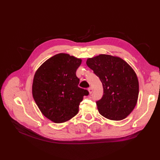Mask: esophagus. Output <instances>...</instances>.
Here are the masks:
<instances>
[{
    "instance_id": "obj_1",
    "label": "esophagus",
    "mask_w": 160,
    "mask_h": 160,
    "mask_svg": "<svg viewBox=\"0 0 160 160\" xmlns=\"http://www.w3.org/2000/svg\"><path fill=\"white\" fill-rule=\"evenodd\" d=\"M88 91H89V93L91 94L92 93H93V88H92L91 87V88H89L88 89Z\"/></svg>"
}]
</instances>
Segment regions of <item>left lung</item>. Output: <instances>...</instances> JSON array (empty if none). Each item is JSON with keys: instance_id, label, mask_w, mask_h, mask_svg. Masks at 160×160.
Segmentation results:
<instances>
[{"instance_id": "1", "label": "left lung", "mask_w": 160, "mask_h": 160, "mask_svg": "<svg viewBox=\"0 0 160 160\" xmlns=\"http://www.w3.org/2000/svg\"><path fill=\"white\" fill-rule=\"evenodd\" d=\"M86 63L103 85V95L96 101L99 113L111 120L125 119L138 98L139 82L133 69L121 58L109 55L89 58Z\"/></svg>"}]
</instances>
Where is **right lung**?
<instances>
[{"label": "right lung", "mask_w": 160, "mask_h": 160, "mask_svg": "<svg viewBox=\"0 0 160 160\" xmlns=\"http://www.w3.org/2000/svg\"><path fill=\"white\" fill-rule=\"evenodd\" d=\"M81 59L59 53L47 59L36 71L32 92L41 113L52 122L60 123L76 115L87 89L78 86L76 71Z\"/></svg>", "instance_id": "right-lung-1"}]
</instances>
